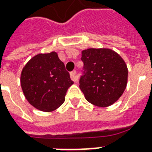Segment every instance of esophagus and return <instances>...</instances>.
<instances>
[{
    "label": "esophagus",
    "mask_w": 152,
    "mask_h": 152,
    "mask_svg": "<svg viewBox=\"0 0 152 152\" xmlns=\"http://www.w3.org/2000/svg\"><path fill=\"white\" fill-rule=\"evenodd\" d=\"M70 76H71V79L74 82L78 81V78H77V76H76V71H72V72L70 73Z\"/></svg>",
    "instance_id": "obj_1"
}]
</instances>
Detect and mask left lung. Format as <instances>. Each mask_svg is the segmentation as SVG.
I'll list each match as a JSON object with an SVG mask.
<instances>
[{
    "label": "left lung",
    "mask_w": 152,
    "mask_h": 152,
    "mask_svg": "<svg viewBox=\"0 0 152 152\" xmlns=\"http://www.w3.org/2000/svg\"><path fill=\"white\" fill-rule=\"evenodd\" d=\"M84 75L80 88L85 99L99 107H108L120 98L127 85V66L121 56L108 48L82 50Z\"/></svg>",
    "instance_id": "obj_1"
}]
</instances>
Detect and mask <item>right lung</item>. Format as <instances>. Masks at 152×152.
<instances>
[{"mask_svg": "<svg viewBox=\"0 0 152 152\" xmlns=\"http://www.w3.org/2000/svg\"><path fill=\"white\" fill-rule=\"evenodd\" d=\"M20 80L28 102L43 112L58 109L73 84L64 64L55 51L31 58L23 67Z\"/></svg>", "mask_w": 152, "mask_h": 152, "instance_id": "add662e5", "label": "right lung"}]
</instances>
